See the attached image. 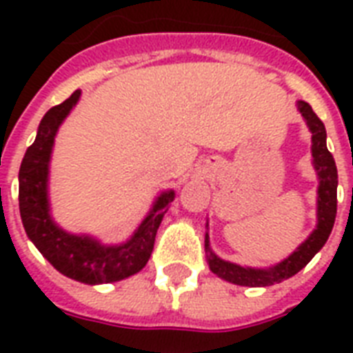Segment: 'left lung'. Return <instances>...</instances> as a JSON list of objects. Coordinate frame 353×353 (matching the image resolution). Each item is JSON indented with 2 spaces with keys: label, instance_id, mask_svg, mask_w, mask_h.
<instances>
[{
  "label": "left lung",
  "instance_id": "8db88e82",
  "mask_svg": "<svg viewBox=\"0 0 353 353\" xmlns=\"http://www.w3.org/2000/svg\"><path fill=\"white\" fill-rule=\"evenodd\" d=\"M299 110H301L302 117L306 119L307 126L312 130V155L315 168L319 172V179H321L317 199V229L291 256L269 269L240 268L236 263L225 262L210 251L209 240H205L207 262H209L210 271L218 274L220 279L229 280L232 284L263 288V285L279 284L282 280L290 279V276L299 273L323 249L330 232L334 229L335 216H337V166H335L334 155L330 154L328 146H326V128L307 102H299Z\"/></svg>",
  "mask_w": 353,
  "mask_h": 353
}]
</instances>
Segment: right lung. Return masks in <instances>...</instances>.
<instances>
[{
	"label": "right lung",
	"instance_id": "add662e5",
	"mask_svg": "<svg viewBox=\"0 0 353 353\" xmlns=\"http://www.w3.org/2000/svg\"><path fill=\"white\" fill-rule=\"evenodd\" d=\"M79 97L80 91H74L68 101L51 108L41 119L34 143L27 148L19 166V214L27 236L60 273L84 284L117 282L146 265L161 220L168 203L174 201V192L161 194L132 240L122 245H101L88 236L68 234L54 225L47 203V168L58 126L73 110Z\"/></svg>",
	"mask_w": 353,
	"mask_h": 353
}]
</instances>
